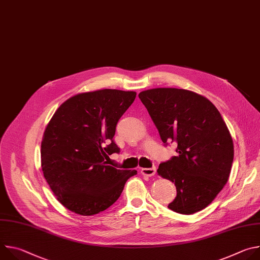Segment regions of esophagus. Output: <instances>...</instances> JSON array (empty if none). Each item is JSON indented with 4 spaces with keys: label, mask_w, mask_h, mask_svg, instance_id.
<instances>
[{
    "label": "esophagus",
    "mask_w": 260,
    "mask_h": 260,
    "mask_svg": "<svg viewBox=\"0 0 260 260\" xmlns=\"http://www.w3.org/2000/svg\"><path fill=\"white\" fill-rule=\"evenodd\" d=\"M155 173H156V168L155 167L141 169V174L144 175V176H147V177H152V176L155 175Z\"/></svg>",
    "instance_id": "1"
}]
</instances>
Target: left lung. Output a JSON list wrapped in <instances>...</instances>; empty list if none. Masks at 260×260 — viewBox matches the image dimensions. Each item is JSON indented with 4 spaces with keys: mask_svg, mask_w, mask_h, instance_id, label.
<instances>
[{
    "mask_svg": "<svg viewBox=\"0 0 260 260\" xmlns=\"http://www.w3.org/2000/svg\"><path fill=\"white\" fill-rule=\"evenodd\" d=\"M161 141L176 142L178 153L157 173L177 189L168 208L190 215L208 207L229 181L234 142L217 108L186 89L153 88L139 93Z\"/></svg>",
    "mask_w": 260,
    "mask_h": 260,
    "instance_id": "1",
    "label": "left lung"
}]
</instances>
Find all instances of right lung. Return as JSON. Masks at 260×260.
<instances>
[{"label": "right lung", "mask_w": 260, "mask_h": 260, "mask_svg": "<svg viewBox=\"0 0 260 260\" xmlns=\"http://www.w3.org/2000/svg\"><path fill=\"white\" fill-rule=\"evenodd\" d=\"M136 95L118 89L83 92L55 111L43 135L41 167L52 192L68 210L91 216L108 209L137 174L106 161L120 151L113 137Z\"/></svg>", "instance_id": "right-lung-1"}]
</instances>
